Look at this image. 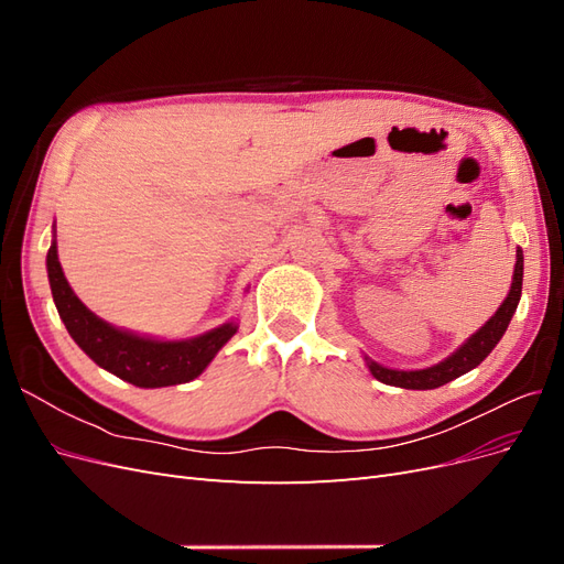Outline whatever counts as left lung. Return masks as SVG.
Masks as SVG:
<instances>
[{"label":"left lung","instance_id":"obj_1","mask_svg":"<svg viewBox=\"0 0 564 564\" xmlns=\"http://www.w3.org/2000/svg\"><path fill=\"white\" fill-rule=\"evenodd\" d=\"M520 294H522V249H518L513 284H510V292H508L506 301L501 303V308L494 313V317L485 324L480 332H475L464 346H460L452 357H447L445 362H440L429 369H419V371H398V369H386L377 362L367 360L369 371L381 383L409 388V390H433V388H440V386L458 379L460 373H466L480 365L485 357L494 350V346L499 344L503 332L508 329L510 317H513V313L518 308Z\"/></svg>","mask_w":564,"mask_h":564}]
</instances>
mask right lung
I'll return each instance as SVG.
<instances>
[{
  "instance_id": "right-lung-1",
  "label": "right lung",
  "mask_w": 564,
  "mask_h": 564,
  "mask_svg": "<svg viewBox=\"0 0 564 564\" xmlns=\"http://www.w3.org/2000/svg\"><path fill=\"white\" fill-rule=\"evenodd\" d=\"M46 270L58 315L75 344L98 367L139 388H164L193 381L237 332V324L228 322L191 340H152L115 329L75 296L63 275L56 242L46 253Z\"/></svg>"
}]
</instances>
